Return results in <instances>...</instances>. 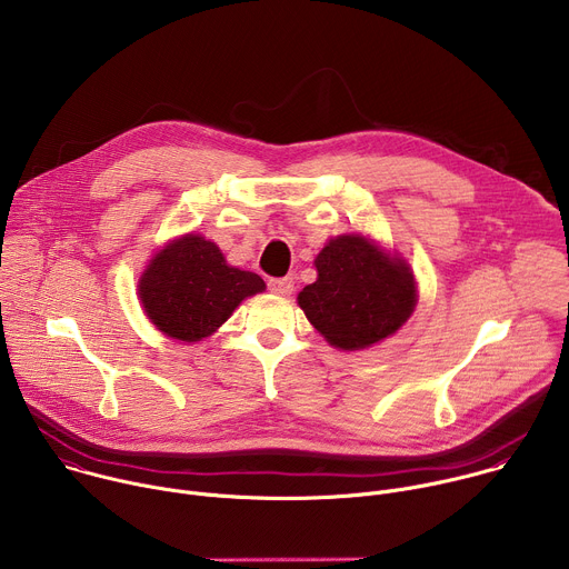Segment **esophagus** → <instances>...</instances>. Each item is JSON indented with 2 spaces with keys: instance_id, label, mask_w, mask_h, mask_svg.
I'll return each instance as SVG.
<instances>
[{
  "instance_id": "esophagus-1",
  "label": "esophagus",
  "mask_w": 569,
  "mask_h": 569,
  "mask_svg": "<svg viewBox=\"0 0 569 569\" xmlns=\"http://www.w3.org/2000/svg\"><path fill=\"white\" fill-rule=\"evenodd\" d=\"M268 288H270V292H274L279 297H288V295H292L295 283H292L290 277H283V279H270Z\"/></svg>"
}]
</instances>
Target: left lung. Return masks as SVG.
I'll use <instances>...</instances> for the list:
<instances>
[{"label":"left lung","instance_id":"left-lung-1","mask_svg":"<svg viewBox=\"0 0 569 569\" xmlns=\"http://www.w3.org/2000/svg\"><path fill=\"white\" fill-rule=\"evenodd\" d=\"M317 281L297 301L331 347L360 351L393 336L417 306V281L396 254L362 233L331 238L315 259Z\"/></svg>","mask_w":569,"mask_h":569}]
</instances>
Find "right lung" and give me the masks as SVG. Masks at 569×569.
<instances>
[{
    "label": "right lung",
    "mask_w": 569,
    "mask_h": 569,
    "mask_svg": "<svg viewBox=\"0 0 569 569\" xmlns=\"http://www.w3.org/2000/svg\"><path fill=\"white\" fill-rule=\"evenodd\" d=\"M139 299L154 327L182 342L216 333L242 299L266 281L227 266L220 248L200 233H184L159 250L139 279Z\"/></svg>",
    "instance_id": "1"
}]
</instances>
